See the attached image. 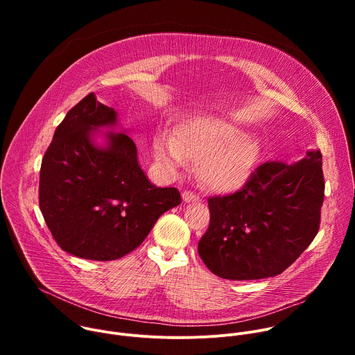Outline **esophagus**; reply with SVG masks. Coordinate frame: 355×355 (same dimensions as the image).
<instances>
[{
    "label": "esophagus",
    "instance_id": "obj_1",
    "mask_svg": "<svg viewBox=\"0 0 355 355\" xmlns=\"http://www.w3.org/2000/svg\"><path fill=\"white\" fill-rule=\"evenodd\" d=\"M182 199H184L185 202H193V200H198L199 196H198V193H195L193 191H184V192H182Z\"/></svg>",
    "mask_w": 355,
    "mask_h": 355
}]
</instances>
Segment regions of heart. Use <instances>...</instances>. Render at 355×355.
Returning <instances> with one entry per match:
<instances>
[{
	"instance_id": "obj_1",
	"label": "heart",
	"mask_w": 355,
	"mask_h": 355,
	"mask_svg": "<svg viewBox=\"0 0 355 355\" xmlns=\"http://www.w3.org/2000/svg\"><path fill=\"white\" fill-rule=\"evenodd\" d=\"M159 160L170 167L187 160L198 164L205 185L230 191L241 187L260 157V146L240 128L214 116H195L182 121L174 136L163 133L155 143Z\"/></svg>"
}]
</instances>
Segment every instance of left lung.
Returning <instances> with one entry per match:
<instances>
[{"instance_id": "1", "label": "left lung", "mask_w": 355, "mask_h": 355, "mask_svg": "<svg viewBox=\"0 0 355 355\" xmlns=\"http://www.w3.org/2000/svg\"><path fill=\"white\" fill-rule=\"evenodd\" d=\"M323 199L320 150L293 164L266 162L239 191L208 198L211 220L199 256L225 279L275 277L313 241Z\"/></svg>"}]
</instances>
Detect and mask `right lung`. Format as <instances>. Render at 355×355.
<instances>
[{"label": "right lung", "mask_w": 355, "mask_h": 355, "mask_svg": "<svg viewBox=\"0 0 355 355\" xmlns=\"http://www.w3.org/2000/svg\"><path fill=\"white\" fill-rule=\"evenodd\" d=\"M116 123V112L91 92L58 126L40 166L39 207L62 250L95 260H118L137 248L157 219L181 204L174 187L151 184L137 148L123 133L96 147L91 133Z\"/></svg>", "instance_id": "right-lung-1"}]
</instances>
